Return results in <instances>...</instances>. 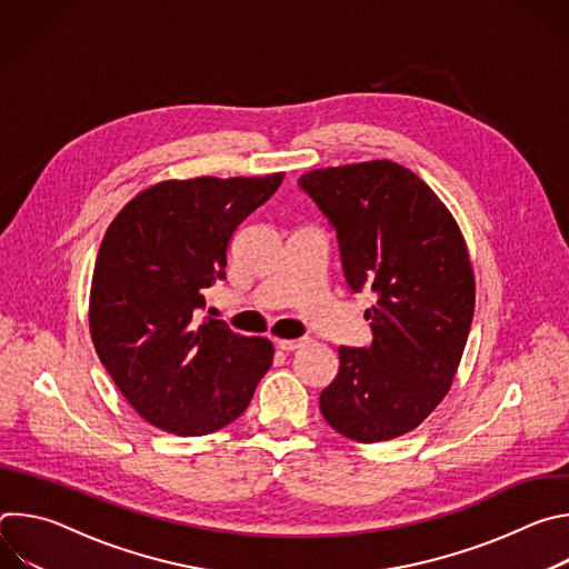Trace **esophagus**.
Returning <instances> with one entry per match:
<instances>
[{
	"mask_svg": "<svg viewBox=\"0 0 569 569\" xmlns=\"http://www.w3.org/2000/svg\"><path fill=\"white\" fill-rule=\"evenodd\" d=\"M306 345V340H277V347L281 349V351H297V349H301Z\"/></svg>",
	"mask_w": 569,
	"mask_h": 569,
	"instance_id": "1",
	"label": "esophagus"
}]
</instances>
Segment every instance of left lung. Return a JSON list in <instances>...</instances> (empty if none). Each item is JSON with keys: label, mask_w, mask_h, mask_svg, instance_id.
<instances>
[{"label": "left lung", "mask_w": 569, "mask_h": 569, "mask_svg": "<svg viewBox=\"0 0 569 569\" xmlns=\"http://www.w3.org/2000/svg\"><path fill=\"white\" fill-rule=\"evenodd\" d=\"M338 233L351 290L371 286V347H340L319 393L327 423L360 443L419 428L450 391L475 310L463 233L439 196L389 159L299 178Z\"/></svg>", "instance_id": "obj_1"}]
</instances>
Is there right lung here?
<instances>
[{
    "label": "right lung",
    "instance_id": "right-lung-1",
    "mask_svg": "<svg viewBox=\"0 0 569 569\" xmlns=\"http://www.w3.org/2000/svg\"><path fill=\"white\" fill-rule=\"evenodd\" d=\"M283 173L167 180L112 220L92 274L90 333L119 391L150 426L178 437L236 421L272 365L266 338L200 321L204 290L224 277L238 224Z\"/></svg>",
    "mask_w": 569,
    "mask_h": 569
}]
</instances>
